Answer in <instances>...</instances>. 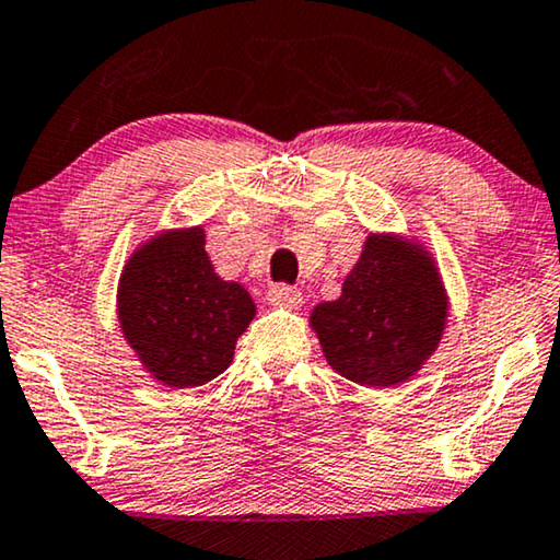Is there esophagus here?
<instances>
[{
    "label": "esophagus",
    "instance_id": "34e87169",
    "mask_svg": "<svg viewBox=\"0 0 560 560\" xmlns=\"http://www.w3.org/2000/svg\"><path fill=\"white\" fill-rule=\"evenodd\" d=\"M268 302L271 304H279V307H292L296 310L302 304V292L300 289L289 287V284H273L268 289Z\"/></svg>",
    "mask_w": 560,
    "mask_h": 560
}]
</instances>
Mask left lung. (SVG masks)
<instances>
[{"label":"left lung","instance_id":"left-lung-1","mask_svg":"<svg viewBox=\"0 0 560 560\" xmlns=\"http://www.w3.org/2000/svg\"><path fill=\"white\" fill-rule=\"evenodd\" d=\"M447 307L434 258L416 240L372 232L341 296L317 304L310 325L341 377L393 387L413 377L436 351Z\"/></svg>","mask_w":560,"mask_h":560}]
</instances>
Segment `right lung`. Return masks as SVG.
<instances>
[{"label": "right lung", "instance_id": "1", "mask_svg": "<svg viewBox=\"0 0 560 560\" xmlns=\"http://www.w3.org/2000/svg\"><path fill=\"white\" fill-rule=\"evenodd\" d=\"M256 317V302L224 281L203 250V230H167L131 253L118 279V323L141 366L167 387L222 374Z\"/></svg>", "mask_w": 560, "mask_h": 560}]
</instances>
